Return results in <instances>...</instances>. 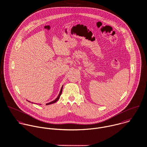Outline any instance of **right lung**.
Instances as JSON below:
<instances>
[{
  "label": "right lung",
  "instance_id": "obj_1",
  "mask_svg": "<svg viewBox=\"0 0 147 147\" xmlns=\"http://www.w3.org/2000/svg\"><path fill=\"white\" fill-rule=\"evenodd\" d=\"M62 88H63V86H62V88L61 89V91H60V92H59V96H57V98L55 99V100H53L52 102H49V103H47L46 104V105H51V104H52V103H55V102H56L59 99V97H60V96H61V94H62ZM30 102V101H29Z\"/></svg>",
  "mask_w": 147,
  "mask_h": 147
}]
</instances>
